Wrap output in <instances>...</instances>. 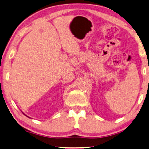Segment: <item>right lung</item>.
<instances>
[{
  "mask_svg": "<svg viewBox=\"0 0 149 149\" xmlns=\"http://www.w3.org/2000/svg\"><path fill=\"white\" fill-rule=\"evenodd\" d=\"M23 114H24V113H23ZM25 115V116H27V115ZM27 117H28V116H27Z\"/></svg>",
  "mask_w": 149,
  "mask_h": 149,
  "instance_id": "obj_1",
  "label": "right lung"
}]
</instances>
